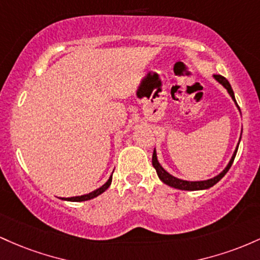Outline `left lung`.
<instances>
[{
  "mask_svg": "<svg viewBox=\"0 0 260 260\" xmlns=\"http://www.w3.org/2000/svg\"><path fill=\"white\" fill-rule=\"evenodd\" d=\"M214 78L217 81L218 83L222 84V86L226 88V91L229 92V94L231 95L232 101L235 102L236 107L238 108V110H240V107H238L237 102H236V98H235V93H233V89L231 87V84H230L229 81L226 80V78L223 77V76L221 75H214ZM241 113V110H240ZM241 136H242V133H241ZM241 136H240V141H241ZM240 141H238L237 146H236V150L235 152H233L231 159H230V162L227 163V166L224 167V169L221 173H218L217 176H215L214 178H210V179H206V180H184V179H180V178H177L174 176H172L171 173H168L167 171H166L165 168L162 167L161 165H159L158 162V158H157V152H156V148H154L153 151V156H152V166L156 169L157 172V176H158L159 179L162 180L165 184H167L169 186H172V188H176V189H180V190H204V189H209L211 188V186H214L216 184L217 182H220L221 179H222V177L224 174L229 172V169L231 168L232 163H233V159H235L236 157V153H237V150H238V146H240Z\"/></svg>",
  "mask_w": 260,
  "mask_h": 260,
  "instance_id": "left-lung-1",
  "label": "left lung"
}]
</instances>
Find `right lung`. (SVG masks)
Segmentation results:
<instances>
[{"label": "right lung", "instance_id": "1", "mask_svg": "<svg viewBox=\"0 0 260 260\" xmlns=\"http://www.w3.org/2000/svg\"><path fill=\"white\" fill-rule=\"evenodd\" d=\"M112 176L109 177V179L107 180L106 183H104L103 185L99 186L98 189H95V190L91 191V193L88 194H84V195H80V197H72V198H61L62 200H66V201H86V200H91L93 198L98 197V195H101L102 193H104V191L107 190L108 188H109L110 184H112Z\"/></svg>", "mask_w": 260, "mask_h": 260}]
</instances>
